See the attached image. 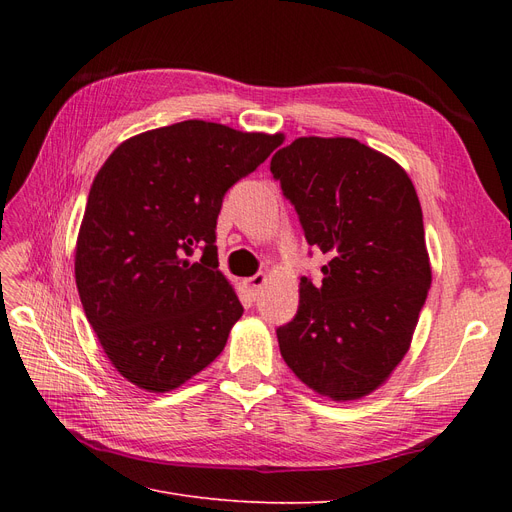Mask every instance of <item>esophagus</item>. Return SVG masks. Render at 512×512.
I'll list each match as a JSON object with an SVG mask.
<instances>
[{
    "mask_svg": "<svg viewBox=\"0 0 512 512\" xmlns=\"http://www.w3.org/2000/svg\"><path fill=\"white\" fill-rule=\"evenodd\" d=\"M265 282H267V275L265 273H256V275L250 277V280H245V286L250 288V294L256 299L258 294H260V290H262V286H265Z\"/></svg>",
    "mask_w": 512,
    "mask_h": 512,
    "instance_id": "esophagus-1",
    "label": "esophagus"
}]
</instances>
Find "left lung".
<instances>
[{"label":"left lung","instance_id":"8db88e82","mask_svg":"<svg viewBox=\"0 0 512 512\" xmlns=\"http://www.w3.org/2000/svg\"><path fill=\"white\" fill-rule=\"evenodd\" d=\"M271 173L307 243L331 256L322 284L301 277L297 314L277 329L284 361L320 395H369L408 352L431 286L414 185L354 138H297Z\"/></svg>","mask_w":512,"mask_h":512}]
</instances>
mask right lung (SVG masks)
Instances as JSON below:
<instances>
[{
    "mask_svg": "<svg viewBox=\"0 0 512 512\" xmlns=\"http://www.w3.org/2000/svg\"><path fill=\"white\" fill-rule=\"evenodd\" d=\"M282 141L190 119L128 138L100 168L74 275L91 329L132 384L177 389L224 350L243 305L218 271L222 200Z\"/></svg>",
    "mask_w": 512,
    "mask_h": 512,
    "instance_id": "right-lung-1",
    "label": "right lung"
}]
</instances>
